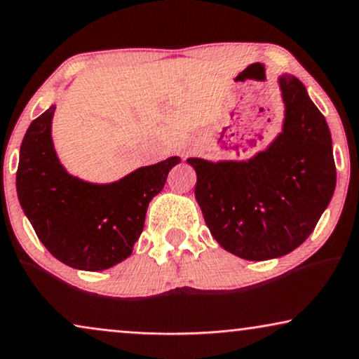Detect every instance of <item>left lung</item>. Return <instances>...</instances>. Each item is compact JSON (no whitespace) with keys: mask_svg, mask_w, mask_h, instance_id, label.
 Returning <instances> with one entry per match:
<instances>
[{"mask_svg":"<svg viewBox=\"0 0 359 359\" xmlns=\"http://www.w3.org/2000/svg\"><path fill=\"white\" fill-rule=\"evenodd\" d=\"M283 130L247 161L188 158L196 201L220 247L250 262L291 253L306 242L337 184L325 117L292 75L279 76Z\"/></svg>","mask_w":359,"mask_h":359,"instance_id":"obj_1","label":"left lung"}]
</instances>
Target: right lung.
<instances>
[{"label": "right lung", "mask_w": 359, "mask_h": 359, "mask_svg": "<svg viewBox=\"0 0 359 359\" xmlns=\"http://www.w3.org/2000/svg\"><path fill=\"white\" fill-rule=\"evenodd\" d=\"M55 106L24 135L16 173L18 198L37 237L58 262L102 271L130 257L150 201L163 189L180 156L142 166L119 181L95 184L67 173L52 142Z\"/></svg>", "instance_id": "add662e5"}]
</instances>
